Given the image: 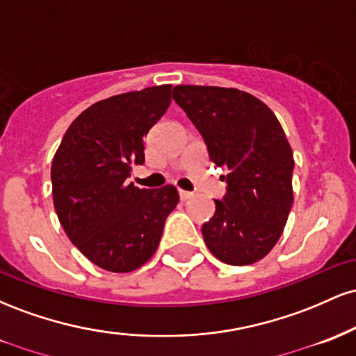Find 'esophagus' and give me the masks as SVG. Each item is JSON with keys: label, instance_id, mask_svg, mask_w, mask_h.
Segmentation results:
<instances>
[{"label": "esophagus", "instance_id": "34e87169", "mask_svg": "<svg viewBox=\"0 0 356 356\" xmlns=\"http://www.w3.org/2000/svg\"><path fill=\"white\" fill-rule=\"evenodd\" d=\"M179 197H181L182 201H187V199H191V197H192V194H191V192H187V191L179 189Z\"/></svg>", "mask_w": 356, "mask_h": 356}]
</instances>
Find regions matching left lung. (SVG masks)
Listing matches in <instances>:
<instances>
[{
	"instance_id": "left-lung-1",
	"label": "left lung",
	"mask_w": 356,
	"mask_h": 356,
	"mask_svg": "<svg viewBox=\"0 0 356 356\" xmlns=\"http://www.w3.org/2000/svg\"><path fill=\"white\" fill-rule=\"evenodd\" d=\"M175 104L199 130L209 159L226 167V194L202 224L204 243L222 263L246 266L275 248L293 204L295 161L271 108L238 88L177 85Z\"/></svg>"
}]
</instances>
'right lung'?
Wrapping results in <instances>:
<instances>
[{
    "instance_id": "add662e5",
    "label": "right lung",
    "mask_w": 356,
    "mask_h": 356,
    "mask_svg": "<svg viewBox=\"0 0 356 356\" xmlns=\"http://www.w3.org/2000/svg\"><path fill=\"white\" fill-rule=\"evenodd\" d=\"M170 85L100 100L80 113L53 157V204L70 241L112 273L140 268L161 243L177 189L127 184L144 164V138L170 105Z\"/></svg>"
}]
</instances>
